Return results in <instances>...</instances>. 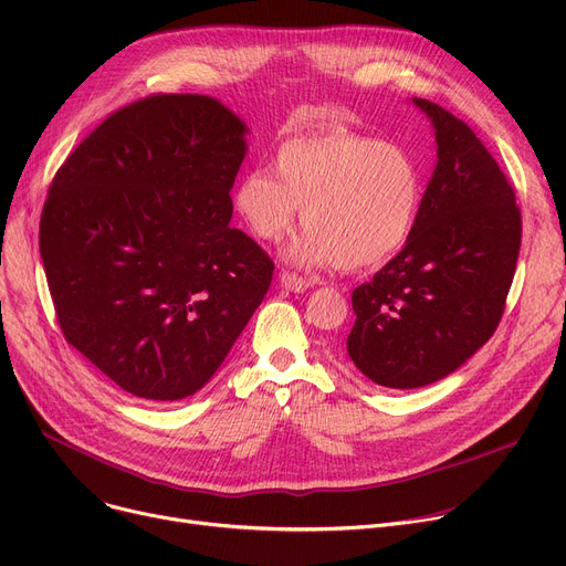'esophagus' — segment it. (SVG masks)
I'll list each match as a JSON object with an SVG mask.
<instances>
[{"label":"esophagus","mask_w":566,"mask_h":566,"mask_svg":"<svg viewBox=\"0 0 566 566\" xmlns=\"http://www.w3.org/2000/svg\"><path fill=\"white\" fill-rule=\"evenodd\" d=\"M280 282H282L284 289L295 291V293H303V291H307V289L314 284L312 280H307V277H303V275H298V273H291V271H284V273L280 275Z\"/></svg>","instance_id":"obj_1"}]
</instances>
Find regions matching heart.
Listing matches in <instances>:
<instances>
[{"label": "heart", "instance_id": "1", "mask_svg": "<svg viewBox=\"0 0 566 566\" xmlns=\"http://www.w3.org/2000/svg\"><path fill=\"white\" fill-rule=\"evenodd\" d=\"M273 171H248L233 208L254 238L275 243L303 206L307 229L289 250L295 263L374 268L406 245L420 216L422 167L395 142L344 128L295 135L280 144Z\"/></svg>", "mask_w": 566, "mask_h": 566}]
</instances>
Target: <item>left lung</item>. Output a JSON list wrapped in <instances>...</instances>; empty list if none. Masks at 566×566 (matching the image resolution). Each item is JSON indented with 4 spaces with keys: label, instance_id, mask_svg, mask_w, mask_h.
Returning <instances> with one entry per match:
<instances>
[{
    "label": "left lung",
    "instance_id": "1",
    "mask_svg": "<svg viewBox=\"0 0 566 566\" xmlns=\"http://www.w3.org/2000/svg\"><path fill=\"white\" fill-rule=\"evenodd\" d=\"M433 122L438 165L403 250L353 291L350 360L385 388H422L459 369L495 333L521 250L507 176L452 112L415 98Z\"/></svg>",
    "mask_w": 566,
    "mask_h": 566
}]
</instances>
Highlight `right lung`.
Instances as JSON below:
<instances>
[{"label": "right lung", "mask_w": 566, "mask_h": 566, "mask_svg": "<svg viewBox=\"0 0 566 566\" xmlns=\"http://www.w3.org/2000/svg\"><path fill=\"white\" fill-rule=\"evenodd\" d=\"M245 126L197 94L112 112L56 169L39 227L66 342L118 388L178 401L208 382L273 282L229 224Z\"/></svg>", "instance_id": "add662e5"}]
</instances>
